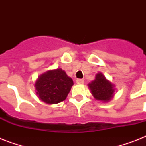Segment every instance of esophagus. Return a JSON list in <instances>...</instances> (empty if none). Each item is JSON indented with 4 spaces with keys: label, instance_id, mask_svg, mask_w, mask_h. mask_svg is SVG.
<instances>
[{
    "label": "esophagus",
    "instance_id": "1",
    "mask_svg": "<svg viewBox=\"0 0 146 146\" xmlns=\"http://www.w3.org/2000/svg\"><path fill=\"white\" fill-rule=\"evenodd\" d=\"M76 83H77V84H83V83H84V80L78 79V80H76Z\"/></svg>",
    "mask_w": 146,
    "mask_h": 146
}]
</instances>
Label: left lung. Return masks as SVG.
Returning <instances> with one entry per match:
<instances>
[{"instance_id": "obj_1", "label": "left lung", "mask_w": 146, "mask_h": 146, "mask_svg": "<svg viewBox=\"0 0 146 146\" xmlns=\"http://www.w3.org/2000/svg\"><path fill=\"white\" fill-rule=\"evenodd\" d=\"M88 86L93 97L102 102H110L115 93V86L102 73H98L95 80L89 83Z\"/></svg>"}]
</instances>
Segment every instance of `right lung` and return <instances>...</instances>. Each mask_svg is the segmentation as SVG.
Instances as JSON below:
<instances>
[{"mask_svg": "<svg viewBox=\"0 0 146 146\" xmlns=\"http://www.w3.org/2000/svg\"><path fill=\"white\" fill-rule=\"evenodd\" d=\"M73 81L61 68L47 71L35 82L36 94L41 101L48 104H57L66 99Z\"/></svg>", "mask_w": 146, "mask_h": 146, "instance_id": "add662e5", "label": "right lung"}]
</instances>
